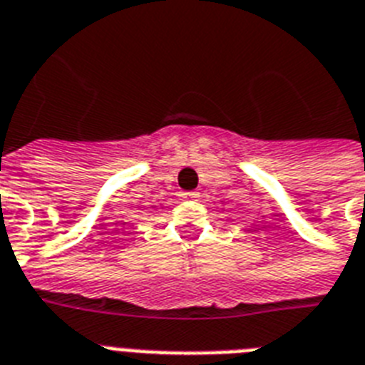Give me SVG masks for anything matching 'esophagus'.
<instances>
[{
  "mask_svg": "<svg viewBox=\"0 0 365 365\" xmlns=\"http://www.w3.org/2000/svg\"><path fill=\"white\" fill-rule=\"evenodd\" d=\"M180 197L185 198V200H195V198H198V192L197 191H187V192H182Z\"/></svg>",
  "mask_w": 365,
  "mask_h": 365,
  "instance_id": "34e87169",
  "label": "esophagus"
}]
</instances>
